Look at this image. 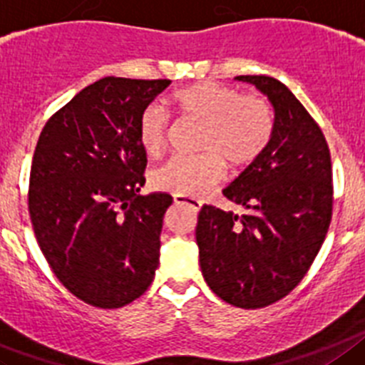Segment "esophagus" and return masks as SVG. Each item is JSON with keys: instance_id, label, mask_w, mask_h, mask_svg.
Wrapping results in <instances>:
<instances>
[{"instance_id": "esophagus-1", "label": "esophagus", "mask_w": 365, "mask_h": 365, "mask_svg": "<svg viewBox=\"0 0 365 365\" xmlns=\"http://www.w3.org/2000/svg\"><path fill=\"white\" fill-rule=\"evenodd\" d=\"M174 204H183V205H189L192 207L195 211L202 207V202L196 200V198H191V196H183V195H174Z\"/></svg>"}]
</instances>
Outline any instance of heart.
<instances>
[{
  "label": "heart",
  "instance_id": "1",
  "mask_svg": "<svg viewBox=\"0 0 365 365\" xmlns=\"http://www.w3.org/2000/svg\"><path fill=\"white\" fill-rule=\"evenodd\" d=\"M170 106L180 117L202 123L198 156H173L152 170L150 182L160 191L202 196L224 178L230 167H248L261 156L274 134V110L257 93H244L220 82L202 81L174 91ZM139 141L148 154H158L169 135V115L150 104L139 117Z\"/></svg>",
  "mask_w": 365,
  "mask_h": 365
}]
</instances>
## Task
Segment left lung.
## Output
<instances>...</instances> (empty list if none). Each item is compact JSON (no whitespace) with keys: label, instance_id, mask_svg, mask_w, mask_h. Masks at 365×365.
I'll return each instance as SVG.
<instances>
[{"label":"left lung","instance_id":"obj_1","mask_svg":"<svg viewBox=\"0 0 365 365\" xmlns=\"http://www.w3.org/2000/svg\"><path fill=\"white\" fill-rule=\"evenodd\" d=\"M274 106V134L257 160L224 189L244 215L204 205L196 244L205 283L239 309L272 305L297 287L332 217L331 152L322 128L274 77L240 75Z\"/></svg>","mask_w":365,"mask_h":365}]
</instances>
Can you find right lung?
Returning <instances> with one entry per match:
<instances>
[{
    "label": "right lung",
    "instance_id": "right-lung-1",
    "mask_svg": "<svg viewBox=\"0 0 365 365\" xmlns=\"http://www.w3.org/2000/svg\"><path fill=\"white\" fill-rule=\"evenodd\" d=\"M170 81L104 77L43 126L29 213L56 279L88 305L119 309L150 287L160 264L167 192L141 196L147 152L139 117Z\"/></svg>",
    "mask_w": 365,
    "mask_h": 365
}]
</instances>
